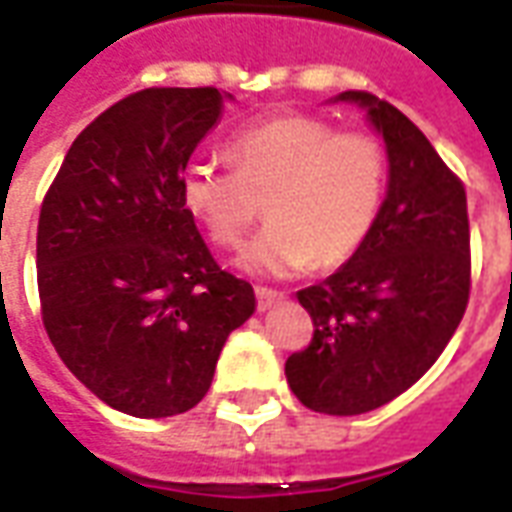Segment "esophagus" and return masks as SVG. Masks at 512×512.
I'll return each mask as SVG.
<instances>
[{"label": "esophagus", "instance_id": "esophagus-1", "mask_svg": "<svg viewBox=\"0 0 512 512\" xmlns=\"http://www.w3.org/2000/svg\"><path fill=\"white\" fill-rule=\"evenodd\" d=\"M255 296H257V310H268V307H274L277 301H282V290H271V288H255Z\"/></svg>", "mask_w": 512, "mask_h": 512}]
</instances>
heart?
<instances>
[{
    "mask_svg": "<svg viewBox=\"0 0 512 512\" xmlns=\"http://www.w3.org/2000/svg\"><path fill=\"white\" fill-rule=\"evenodd\" d=\"M233 169L191 164L180 200L224 249L241 246L263 213L271 222L241 257L255 274L348 263L376 227L386 189L384 145L310 115L268 117L227 142Z\"/></svg>",
    "mask_w": 512,
    "mask_h": 512,
    "instance_id": "b5f03b06",
    "label": "heart"
}]
</instances>
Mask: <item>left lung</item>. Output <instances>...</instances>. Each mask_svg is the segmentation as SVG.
<instances>
[{"label":"left lung","mask_w":512,"mask_h":512,"mask_svg":"<svg viewBox=\"0 0 512 512\" xmlns=\"http://www.w3.org/2000/svg\"><path fill=\"white\" fill-rule=\"evenodd\" d=\"M389 153V186L365 246L337 274L299 290L312 340L288 356L293 395L312 411L351 417L417 384L447 348L472 290L466 189L397 106L365 90Z\"/></svg>","instance_id":"8db88e82"}]
</instances>
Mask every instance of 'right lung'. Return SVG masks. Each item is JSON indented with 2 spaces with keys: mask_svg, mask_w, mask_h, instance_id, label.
<instances>
[{
  "mask_svg": "<svg viewBox=\"0 0 512 512\" xmlns=\"http://www.w3.org/2000/svg\"><path fill=\"white\" fill-rule=\"evenodd\" d=\"M224 112L216 87H147L95 117L38 219L40 315L95 397L131 417L200 403L255 290L213 260L180 175Z\"/></svg>",
  "mask_w": 512,
  "mask_h": 512,
  "instance_id": "obj_1",
  "label": "right lung"
}]
</instances>
